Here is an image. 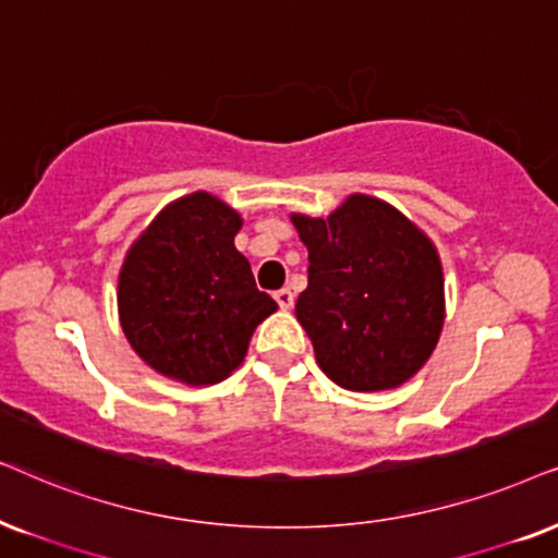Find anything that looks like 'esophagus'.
I'll return each mask as SVG.
<instances>
[{"label": "esophagus", "mask_w": 558, "mask_h": 558, "mask_svg": "<svg viewBox=\"0 0 558 558\" xmlns=\"http://www.w3.org/2000/svg\"><path fill=\"white\" fill-rule=\"evenodd\" d=\"M275 301H278V306L283 308V312H288V308H293V291L291 288H280L278 293H275Z\"/></svg>", "instance_id": "esophagus-1"}]
</instances>
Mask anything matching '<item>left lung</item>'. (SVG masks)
<instances>
[{"instance_id": "obj_1", "label": "left lung", "mask_w": 558, "mask_h": 558, "mask_svg": "<svg viewBox=\"0 0 558 558\" xmlns=\"http://www.w3.org/2000/svg\"><path fill=\"white\" fill-rule=\"evenodd\" d=\"M308 250L295 319L319 368L348 391H389L429 361L446 322L437 246L380 197L352 193L329 216L291 214Z\"/></svg>"}]
</instances>
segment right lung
Segmentation results:
<instances>
[{
	"instance_id": "add662e5",
	"label": "right lung",
	"mask_w": 558,
	"mask_h": 558,
	"mask_svg": "<svg viewBox=\"0 0 558 558\" xmlns=\"http://www.w3.org/2000/svg\"><path fill=\"white\" fill-rule=\"evenodd\" d=\"M242 223L229 203L197 190L167 203L125 252L118 319L159 376L185 386L229 378L257 324L278 312L234 246Z\"/></svg>"
}]
</instances>
